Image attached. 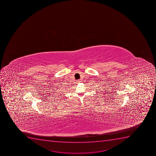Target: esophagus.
Segmentation results:
<instances>
[{"label":"esophagus","mask_w":156,"mask_h":156,"mask_svg":"<svg viewBox=\"0 0 156 156\" xmlns=\"http://www.w3.org/2000/svg\"><path fill=\"white\" fill-rule=\"evenodd\" d=\"M81 81V80H77V82H78V83H79V82H80Z\"/></svg>","instance_id":"obj_1"}]
</instances>
